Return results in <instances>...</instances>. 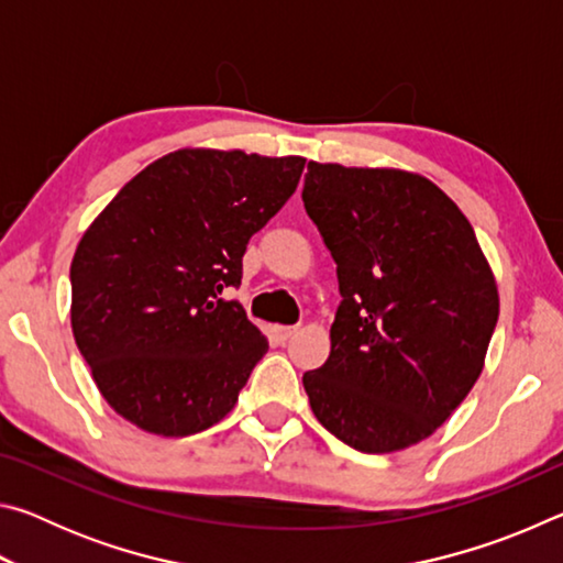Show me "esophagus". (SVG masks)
<instances>
[{
  "mask_svg": "<svg viewBox=\"0 0 563 563\" xmlns=\"http://www.w3.org/2000/svg\"><path fill=\"white\" fill-rule=\"evenodd\" d=\"M295 332H298V328H292V325H278V328H275V335H278L280 340H290Z\"/></svg>",
  "mask_w": 563,
  "mask_h": 563,
  "instance_id": "1",
  "label": "esophagus"
}]
</instances>
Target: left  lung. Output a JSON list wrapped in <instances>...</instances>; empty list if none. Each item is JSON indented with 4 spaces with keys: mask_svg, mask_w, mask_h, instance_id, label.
I'll return each instance as SVG.
<instances>
[{
    "mask_svg": "<svg viewBox=\"0 0 563 563\" xmlns=\"http://www.w3.org/2000/svg\"><path fill=\"white\" fill-rule=\"evenodd\" d=\"M302 203L342 295L330 357L302 375L312 412L352 450H407L479 379L497 280L466 216L412 170L310 161Z\"/></svg>",
    "mask_w": 563,
    "mask_h": 563,
    "instance_id": "left-lung-1",
    "label": "left lung"
}]
</instances>
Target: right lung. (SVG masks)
Masks as SVG:
<instances>
[{
  "mask_svg": "<svg viewBox=\"0 0 563 563\" xmlns=\"http://www.w3.org/2000/svg\"><path fill=\"white\" fill-rule=\"evenodd\" d=\"M302 168V156L178 148L93 218L71 261V330L113 412L188 437L235 407L268 338L221 295Z\"/></svg>",
  "mask_w": 563,
  "mask_h": 563,
  "instance_id": "1",
  "label": "right lung"
}]
</instances>
